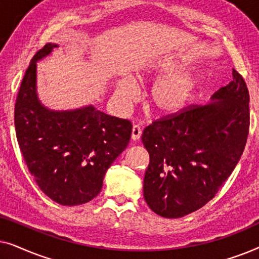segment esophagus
Returning a JSON list of instances; mask_svg holds the SVG:
<instances>
[{
    "label": "esophagus",
    "instance_id": "34e87169",
    "mask_svg": "<svg viewBox=\"0 0 259 259\" xmlns=\"http://www.w3.org/2000/svg\"><path fill=\"white\" fill-rule=\"evenodd\" d=\"M141 137V130L140 127L138 125H134L133 128H132V140H139Z\"/></svg>",
    "mask_w": 259,
    "mask_h": 259
}]
</instances>
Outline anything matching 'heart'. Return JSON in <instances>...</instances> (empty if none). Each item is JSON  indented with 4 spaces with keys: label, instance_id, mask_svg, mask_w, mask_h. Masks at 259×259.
Wrapping results in <instances>:
<instances>
[{
    "label": "heart",
    "instance_id": "b5f03b06",
    "mask_svg": "<svg viewBox=\"0 0 259 259\" xmlns=\"http://www.w3.org/2000/svg\"><path fill=\"white\" fill-rule=\"evenodd\" d=\"M186 63L167 62L150 68L140 75V79L160 81L152 91L148 108L159 116H175L182 113L190 104L198 86V77L192 74H173L185 68ZM118 94L123 101H132L137 95V88L132 81H122L118 87Z\"/></svg>",
    "mask_w": 259,
    "mask_h": 259
}]
</instances>
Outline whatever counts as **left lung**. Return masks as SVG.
<instances>
[{"label": "left lung", "instance_id": "8db88e82", "mask_svg": "<svg viewBox=\"0 0 259 259\" xmlns=\"http://www.w3.org/2000/svg\"><path fill=\"white\" fill-rule=\"evenodd\" d=\"M212 95L206 106L189 105L144 130L150 154L144 198L154 213L182 218L213 198L242 157L250 128L249 91L243 76Z\"/></svg>", "mask_w": 259, "mask_h": 259}]
</instances>
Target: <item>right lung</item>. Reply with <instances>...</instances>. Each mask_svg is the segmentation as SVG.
<instances>
[{"mask_svg":"<svg viewBox=\"0 0 259 259\" xmlns=\"http://www.w3.org/2000/svg\"><path fill=\"white\" fill-rule=\"evenodd\" d=\"M58 47L36 52L21 82L15 102V131L28 171L46 196L75 206L100 193L109 166L128 145L130 120L105 114L93 106L53 112L36 97V61Z\"/></svg>","mask_w":259,"mask_h":259,"instance_id":"1","label":"right lung"}]
</instances>
